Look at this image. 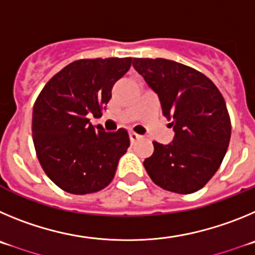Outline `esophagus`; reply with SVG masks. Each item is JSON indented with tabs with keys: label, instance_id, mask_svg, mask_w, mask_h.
Wrapping results in <instances>:
<instances>
[{
	"label": "esophagus",
	"instance_id": "34e87169",
	"mask_svg": "<svg viewBox=\"0 0 255 255\" xmlns=\"http://www.w3.org/2000/svg\"><path fill=\"white\" fill-rule=\"evenodd\" d=\"M139 138V136L138 134H137V133H134V132H129V139L132 142H134V141H137V139Z\"/></svg>",
	"mask_w": 255,
	"mask_h": 255
}]
</instances>
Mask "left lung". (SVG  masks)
<instances>
[{
  "mask_svg": "<svg viewBox=\"0 0 255 255\" xmlns=\"http://www.w3.org/2000/svg\"><path fill=\"white\" fill-rule=\"evenodd\" d=\"M133 67L157 94L175 133L170 143L153 142L144 169L162 189L197 192L219 170L230 142L231 122L221 93L203 73L170 59L133 58Z\"/></svg>",
  "mask_w": 255,
  "mask_h": 255,
  "instance_id": "obj_1",
  "label": "left lung"
}]
</instances>
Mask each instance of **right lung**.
<instances>
[{
  "label": "right lung",
  "instance_id": "1",
  "mask_svg": "<svg viewBox=\"0 0 255 255\" xmlns=\"http://www.w3.org/2000/svg\"><path fill=\"white\" fill-rule=\"evenodd\" d=\"M132 58L79 59L47 82L33 109V141L43 170L72 194L102 190L113 180L129 147L123 128L105 132L88 116L102 117L112 88L129 70Z\"/></svg>",
  "mask_w": 255,
  "mask_h": 255
}]
</instances>
